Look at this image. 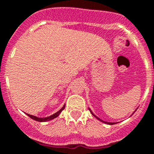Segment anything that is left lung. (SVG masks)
<instances>
[{"label":"left lung","instance_id":"1","mask_svg":"<svg viewBox=\"0 0 154 154\" xmlns=\"http://www.w3.org/2000/svg\"><path fill=\"white\" fill-rule=\"evenodd\" d=\"M89 111H90V112H91L92 114H93V116H94V117H96L97 119L99 120V121H101V122H103V123H105V124H108V125H114V124H115V122H104V121H103V120L100 119V118H99L98 117H97L96 115L94 114V112H92V110L90 109H89ZM135 111H136V110H135ZM135 111H134V112H135ZM134 113H133V114H134Z\"/></svg>","mask_w":154,"mask_h":154}]
</instances>
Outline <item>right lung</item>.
<instances>
[{
    "label": "right lung",
    "instance_id": "add662e5",
    "mask_svg": "<svg viewBox=\"0 0 154 154\" xmlns=\"http://www.w3.org/2000/svg\"><path fill=\"white\" fill-rule=\"evenodd\" d=\"M65 105H63V107L61 108L59 111H57V112H55L54 114L51 115V116H49V117H36V116H33V115L28 114V113H26V114H27L30 118H32V119L35 120V121H37V122H49V121H51V120L54 119V118H56L57 117H58V116L60 115V112H62V110L65 109Z\"/></svg>",
    "mask_w": 154,
    "mask_h": 154
}]
</instances>
